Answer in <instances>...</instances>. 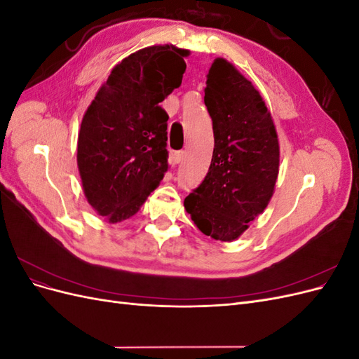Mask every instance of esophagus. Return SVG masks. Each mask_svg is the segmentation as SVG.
Instances as JSON below:
<instances>
[{"label": "esophagus", "mask_w": 359, "mask_h": 359, "mask_svg": "<svg viewBox=\"0 0 359 359\" xmlns=\"http://www.w3.org/2000/svg\"><path fill=\"white\" fill-rule=\"evenodd\" d=\"M184 156H186V153H184V151H177V153H173L172 160H173V163H175V165H178V163L182 161Z\"/></svg>", "instance_id": "1"}]
</instances>
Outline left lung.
Here are the masks:
<instances>
[{
    "mask_svg": "<svg viewBox=\"0 0 359 359\" xmlns=\"http://www.w3.org/2000/svg\"><path fill=\"white\" fill-rule=\"evenodd\" d=\"M203 100L212 119V158L184 206L202 233L233 241L273 198L280 163L277 132L259 91L224 58L214 60Z\"/></svg>",
    "mask_w": 359,
    "mask_h": 359,
    "instance_id": "1",
    "label": "left lung"
}]
</instances>
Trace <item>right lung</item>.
Returning a JSON list of instances; mask_svg holds the SVG:
<instances>
[{
	"mask_svg": "<svg viewBox=\"0 0 359 359\" xmlns=\"http://www.w3.org/2000/svg\"><path fill=\"white\" fill-rule=\"evenodd\" d=\"M189 55L172 45L132 53L112 69L82 118V189L109 223L135 215L165 177L169 116L160 103L181 85Z\"/></svg>",
	"mask_w": 359,
	"mask_h": 359,
	"instance_id": "right-lung-1",
	"label": "right lung"
}]
</instances>
